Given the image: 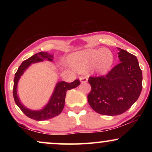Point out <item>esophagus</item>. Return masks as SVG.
I'll list each match as a JSON object with an SVG mask.
<instances>
[{
	"instance_id": "obj_1",
	"label": "esophagus",
	"mask_w": 152,
	"mask_h": 152,
	"mask_svg": "<svg viewBox=\"0 0 152 152\" xmlns=\"http://www.w3.org/2000/svg\"><path fill=\"white\" fill-rule=\"evenodd\" d=\"M80 81L81 83H85V82H87V81H88V78H87L86 76H82V77H80Z\"/></svg>"
}]
</instances>
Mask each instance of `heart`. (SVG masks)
<instances>
[{"instance_id": "b5f03b06", "label": "heart", "mask_w": 152, "mask_h": 152, "mask_svg": "<svg viewBox=\"0 0 152 152\" xmlns=\"http://www.w3.org/2000/svg\"><path fill=\"white\" fill-rule=\"evenodd\" d=\"M68 61L80 71L91 68L96 74L104 75L113 65V55L107 49H86L70 55Z\"/></svg>"}]
</instances>
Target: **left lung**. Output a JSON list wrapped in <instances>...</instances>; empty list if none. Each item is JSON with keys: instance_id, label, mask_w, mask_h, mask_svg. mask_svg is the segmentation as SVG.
Segmentation results:
<instances>
[{"instance_id": "1", "label": "left lung", "mask_w": 152, "mask_h": 152, "mask_svg": "<svg viewBox=\"0 0 152 152\" xmlns=\"http://www.w3.org/2000/svg\"><path fill=\"white\" fill-rule=\"evenodd\" d=\"M120 62L109 73L90 77L91 91L88 102L95 112L102 115H118L129 109L140 96L142 74L136 57L120 48Z\"/></svg>"}]
</instances>
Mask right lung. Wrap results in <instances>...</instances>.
I'll return each mask as SVG.
<instances>
[{
	"instance_id": "1",
	"label": "right lung",
	"mask_w": 152,
	"mask_h": 152,
	"mask_svg": "<svg viewBox=\"0 0 152 152\" xmlns=\"http://www.w3.org/2000/svg\"><path fill=\"white\" fill-rule=\"evenodd\" d=\"M44 60L52 61L53 60V55L49 53H44V52H40V53L35 54L32 57L28 58V59L25 60L18 68L14 79L13 95L15 103L19 107V109L23 112L25 115L28 116V118L37 120V121L49 120L59 115L61 113L64 107V104H65L66 91L76 88L80 84V82L78 80H75L73 82L71 83H67L66 82H57L48 102L42 109L34 111V110L28 109L20 102V99L18 98L17 95L18 82L20 77L23 75L26 70L31 64L43 61Z\"/></svg>"
}]
</instances>
